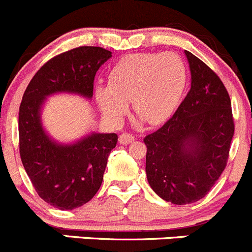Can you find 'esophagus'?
Masks as SVG:
<instances>
[{
  "label": "esophagus",
  "instance_id": "esophagus-1",
  "mask_svg": "<svg viewBox=\"0 0 252 252\" xmlns=\"http://www.w3.org/2000/svg\"><path fill=\"white\" fill-rule=\"evenodd\" d=\"M133 141H135V137L131 133H122L119 138V142L122 145H128Z\"/></svg>",
  "mask_w": 252,
  "mask_h": 252
}]
</instances>
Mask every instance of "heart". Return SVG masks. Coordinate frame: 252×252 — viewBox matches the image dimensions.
<instances>
[{
	"label": "heart",
	"mask_w": 252,
	"mask_h": 252,
	"mask_svg": "<svg viewBox=\"0 0 252 252\" xmlns=\"http://www.w3.org/2000/svg\"><path fill=\"white\" fill-rule=\"evenodd\" d=\"M186 82V64L175 52L135 54L111 68L108 85H98L94 94L102 114L111 121L119 122L132 102L138 116L158 125L174 114Z\"/></svg>",
	"instance_id": "obj_1"
}]
</instances>
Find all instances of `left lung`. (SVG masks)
Wrapping results in <instances>:
<instances>
[{
	"instance_id": "8db88e82",
	"label": "left lung",
	"mask_w": 252,
	"mask_h": 252,
	"mask_svg": "<svg viewBox=\"0 0 252 252\" xmlns=\"http://www.w3.org/2000/svg\"><path fill=\"white\" fill-rule=\"evenodd\" d=\"M185 55L190 91L174 116L144 138L147 181L174 205L192 204L207 195L225 170L235 130L222 81L195 55Z\"/></svg>"
}]
</instances>
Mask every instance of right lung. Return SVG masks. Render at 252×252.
<instances>
[{"mask_svg":"<svg viewBox=\"0 0 252 252\" xmlns=\"http://www.w3.org/2000/svg\"><path fill=\"white\" fill-rule=\"evenodd\" d=\"M102 47L82 46L46 62L30 81L18 115L20 156L42 200L60 210L89 202L100 189L116 133L92 132L71 144L55 141L42 126L41 111L55 94L91 100L98 68L112 57Z\"/></svg>","mask_w":252,"mask_h":252,"instance_id":"right-lung-1","label":"right lung"}]
</instances>
